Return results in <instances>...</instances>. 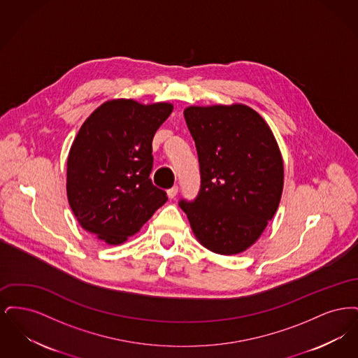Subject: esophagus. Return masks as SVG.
<instances>
[{"label": "esophagus", "mask_w": 358, "mask_h": 358, "mask_svg": "<svg viewBox=\"0 0 358 358\" xmlns=\"http://www.w3.org/2000/svg\"><path fill=\"white\" fill-rule=\"evenodd\" d=\"M177 193H178V187H173L168 190V197L169 199H174L176 196H177Z\"/></svg>", "instance_id": "1"}]
</instances>
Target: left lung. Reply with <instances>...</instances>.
<instances>
[{"label": "left lung", "instance_id": "1", "mask_svg": "<svg viewBox=\"0 0 358 358\" xmlns=\"http://www.w3.org/2000/svg\"><path fill=\"white\" fill-rule=\"evenodd\" d=\"M200 162L194 201H180L196 238L209 251L236 255L271 220L283 190V159L270 126L245 104L184 110Z\"/></svg>", "mask_w": 358, "mask_h": 358}]
</instances>
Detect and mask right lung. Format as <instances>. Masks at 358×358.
Listing matches in <instances>:
<instances>
[{
    "instance_id": "right-lung-1",
    "label": "right lung",
    "mask_w": 358,
    "mask_h": 358,
    "mask_svg": "<svg viewBox=\"0 0 358 358\" xmlns=\"http://www.w3.org/2000/svg\"><path fill=\"white\" fill-rule=\"evenodd\" d=\"M173 104L111 99L82 124L69 149L67 197L76 220L110 245L136 234L168 201L149 178L152 142Z\"/></svg>"
}]
</instances>
